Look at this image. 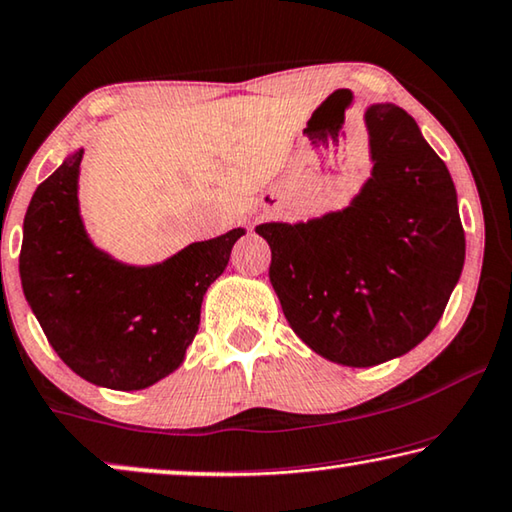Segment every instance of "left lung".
<instances>
[{
  "instance_id": "8db88e82",
  "label": "left lung",
  "mask_w": 512,
  "mask_h": 512,
  "mask_svg": "<svg viewBox=\"0 0 512 512\" xmlns=\"http://www.w3.org/2000/svg\"><path fill=\"white\" fill-rule=\"evenodd\" d=\"M372 175L344 210L270 221V284L295 335L325 360L372 367L416 348L464 268L457 191L413 117L365 110Z\"/></svg>"
}]
</instances>
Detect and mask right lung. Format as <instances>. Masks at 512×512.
I'll return each mask as SVG.
<instances>
[{
    "instance_id": "add662e5",
    "label": "right lung",
    "mask_w": 512,
    "mask_h": 512,
    "mask_svg": "<svg viewBox=\"0 0 512 512\" xmlns=\"http://www.w3.org/2000/svg\"><path fill=\"white\" fill-rule=\"evenodd\" d=\"M85 150L36 187L22 224V293L50 346L78 376L110 390L150 388L182 365L203 295L244 228L191 242L166 261L129 265L96 247L80 217Z\"/></svg>"
}]
</instances>
